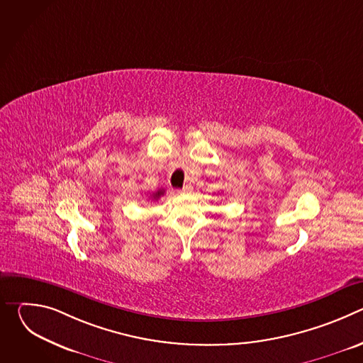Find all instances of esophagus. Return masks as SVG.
Segmentation results:
<instances>
[{
    "instance_id": "1",
    "label": "esophagus",
    "mask_w": 363,
    "mask_h": 363,
    "mask_svg": "<svg viewBox=\"0 0 363 363\" xmlns=\"http://www.w3.org/2000/svg\"><path fill=\"white\" fill-rule=\"evenodd\" d=\"M181 192L184 194H188V192H192V186L191 185H184V188L181 189Z\"/></svg>"
}]
</instances>
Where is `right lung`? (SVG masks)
Listing matches in <instances>:
<instances>
[{"label": "right lung", "mask_w": 363, "mask_h": 363, "mask_svg": "<svg viewBox=\"0 0 363 363\" xmlns=\"http://www.w3.org/2000/svg\"><path fill=\"white\" fill-rule=\"evenodd\" d=\"M164 194H165V189H158L157 192L152 194V198H153V199H158V198H161Z\"/></svg>", "instance_id": "right-lung-1"}]
</instances>
